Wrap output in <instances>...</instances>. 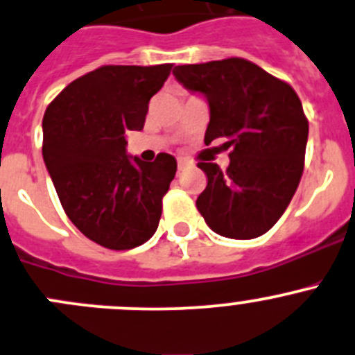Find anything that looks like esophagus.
<instances>
[{
  "label": "esophagus",
  "instance_id": "1",
  "mask_svg": "<svg viewBox=\"0 0 355 355\" xmlns=\"http://www.w3.org/2000/svg\"><path fill=\"white\" fill-rule=\"evenodd\" d=\"M189 164H191V163H189L187 159H182V157H178V170H180V171L185 170V168H187Z\"/></svg>",
  "mask_w": 355,
  "mask_h": 355
}]
</instances>
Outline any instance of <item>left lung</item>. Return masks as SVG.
<instances>
[{"label": "left lung", "instance_id": "1", "mask_svg": "<svg viewBox=\"0 0 355 355\" xmlns=\"http://www.w3.org/2000/svg\"><path fill=\"white\" fill-rule=\"evenodd\" d=\"M184 88L205 95V144L227 139L230 164L198 163L208 177L196 206L213 232L230 239L265 234L290 205L302 173L309 121L288 83L244 58L177 65Z\"/></svg>", "mask_w": 355, "mask_h": 355}]
</instances>
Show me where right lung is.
<instances>
[{
	"label": "right lung",
	"mask_w": 355,
	"mask_h": 355,
	"mask_svg": "<svg viewBox=\"0 0 355 355\" xmlns=\"http://www.w3.org/2000/svg\"><path fill=\"white\" fill-rule=\"evenodd\" d=\"M173 64L102 65L67 85L43 118V159L65 215L88 239L132 250L154 236L177 173L171 154L126 153Z\"/></svg>",
	"instance_id": "1"
}]
</instances>
